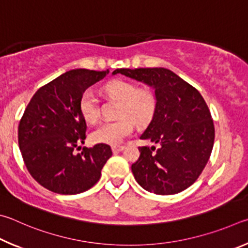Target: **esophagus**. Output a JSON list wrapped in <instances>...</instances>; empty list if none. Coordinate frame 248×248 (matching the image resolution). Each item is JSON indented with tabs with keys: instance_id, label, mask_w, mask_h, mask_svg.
Listing matches in <instances>:
<instances>
[{
	"instance_id": "obj_1",
	"label": "esophagus",
	"mask_w": 248,
	"mask_h": 248,
	"mask_svg": "<svg viewBox=\"0 0 248 248\" xmlns=\"http://www.w3.org/2000/svg\"><path fill=\"white\" fill-rule=\"evenodd\" d=\"M125 148L124 146H112V151L113 153H120Z\"/></svg>"
}]
</instances>
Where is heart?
Wrapping results in <instances>:
<instances>
[{
  "mask_svg": "<svg viewBox=\"0 0 248 248\" xmlns=\"http://www.w3.org/2000/svg\"><path fill=\"white\" fill-rule=\"evenodd\" d=\"M106 93L120 101L115 121L104 122L91 133V140L95 144L116 146L134 132L135 122L142 126L154 117L157 100L153 91L138 88L135 82L115 79L106 86ZM79 111L86 123L94 124L100 115L99 101L90 89L82 93L79 100Z\"/></svg>",
  "mask_w": 248,
  "mask_h": 248,
  "instance_id": "obj_1",
  "label": "heart"
}]
</instances>
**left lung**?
<instances>
[{
    "label": "left lung",
    "mask_w": 248,
    "mask_h": 248,
    "mask_svg": "<svg viewBox=\"0 0 248 248\" xmlns=\"http://www.w3.org/2000/svg\"><path fill=\"white\" fill-rule=\"evenodd\" d=\"M122 75L145 82L155 89L157 107L140 140L160 147H140L132 164L135 180L157 195H173L195 183L210 158L215 125L199 91L175 73L163 67L120 68Z\"/></svg>",
    "instance_id": "1"
}]
</instances>
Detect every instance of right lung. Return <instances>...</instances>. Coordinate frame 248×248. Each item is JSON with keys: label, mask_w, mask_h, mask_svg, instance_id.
<instances>
[{"label": "right lung", "mask_w": 248, "mask_h": 248, "mask_svg": "<svg viewBox=\"0 0 248 248\" xmlns=\"http://www.w3.org/2000/svg\"><path fill=\"white\" fill-rule=\"evenodd\" d=\"M108 73V69L85 68L64 73L39 88L26 108L18 125L20 153L30 175L51 192H86L99 181L112 155L106 144L73 153L86 140L87 125L79 111L81 94Z\"/></svg>", "instance_id": "add662e5"}]
</instances>
